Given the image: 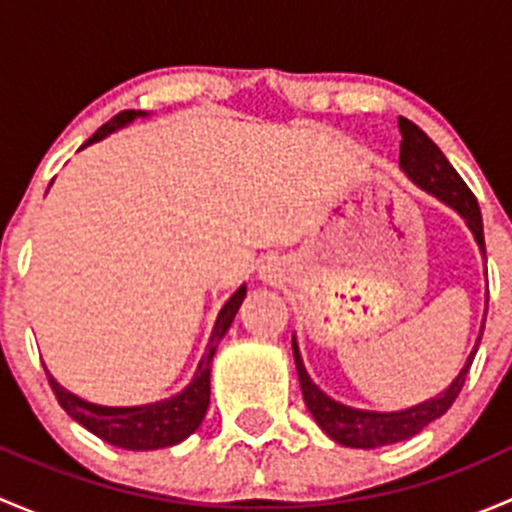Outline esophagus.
<instances>
[{
    "instance_id": "34e87169",
    "label": "esophagus",
    "mask_w": 512,
    "mask_h": 512,
    "mask_svg": "<svg viewBox=\"0 0 512 512\" xmlns=\"http://www.w3.org/2000/svg\"><path fill=\"white\" fill-rule=\"evenodd\" d=\"M260 277L265 282H270V285H277V282H282V270L277 265H265L260 270Z\"/></svg>"
}]
</instances>
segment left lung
<instances>
[{
  "label": "left lung",
  "instance_id": "1",
  "mask_svg": "<svg viewBox=\"0 0 512 512\" xmlns=\"http://www.w3.org/2000/svg\"><path fill=\"white\" fill-rule=\"evenodd\" d=\"M399 131H401V156L399 165L409 180L418 185L421 190H426L428 195H433L436 200H441L443 205H448L451 210H456L463 220H466L468 230L473 232L478 242V250L485 260V240H483V218H480V208L476 195L468 190V185L463 183L461 175L456 173L448 158L443 156L441 148L416 126L409 118L399 116ZM488 304V297H485ZM485 319L480 324V334L476 339V347L468 354L466 364L458 371L456 379L436 394L433 399L421 401V404L411 406V409L401 411H366V409H354V406L342 404V401H334L332 396L324 394L317 384L312 381V376L304 369L302 354H299L297 337H292V354L294 364H297L299 374V386H302L304 404H307L309 414H312L317 426L327 433L332 441L342 443L349 448H379V446H391V443L409 441L416 433H421L423 428L431 421L441 418L451 409V404L456 401V396L461 394L463 384H466L468 369H471L473 359H476L480 337H483Z\"/></svg>",
  "mask_w": 512,
  "mask_h": 512
}]
</instances>
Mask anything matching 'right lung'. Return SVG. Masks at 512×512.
I'll list each match as a JSON object with an SVG mask.
<instances>
[{
  "label": "right lung",
  "mask_w": 512,
  "mask_h": 512,
  "mask_svg": "<svg viewBox=\"0 0 512 512\" xmlns=\"http://www.w3.org/2000/svg\"><path fill=\"white\" fill-rule=\"evenodd\" d=\"M146 116V111L118 113V116H113L106 126L98 128L94 136H91L81 148L103 141L106 136L116 133L118 128L128 126V123H133L136 118ZM245 294V285L237 287V292L232 294L225 302V307L220 309L203 359H200L190 384L185 386L180 394L141 406H98L91 404V401H84L81 396L71 394V391L64 389V386L49 374V369H46V376H49V384L51 389H54L56 399H59L61 409L74 418L76 423H81L86 431L103 438V441L111 443V446L126 448V451H156V448H168L185 441L190 433L198 431L200 423H203L205 418V411H208L213 356L218 352V344L223 342L227 329H230L232 319H235Z\"/></svg>",
  "instance_id": "add662e5"
}]
</instances>
